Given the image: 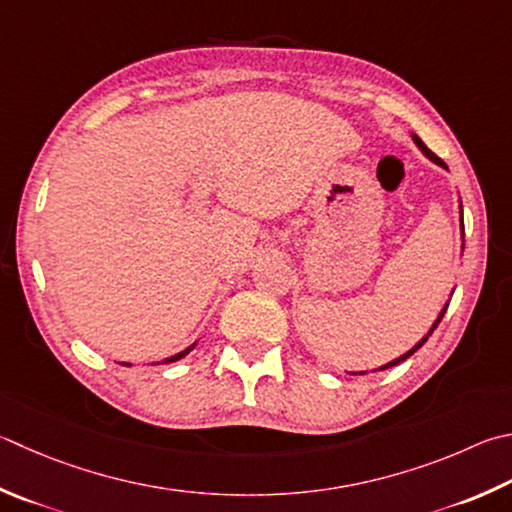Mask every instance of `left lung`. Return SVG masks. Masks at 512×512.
<instances>
[{
  "label": "left lung",
  "instance_id": "1",
  "mask_svg": "<svg viewBox=\"0 0 512 512\" xmlns=\"http://www.w3.org/2000/svg\"><path fill=\"white\" fill-rule=\"evenodd\" d=\"M412 138H414V143L418 145V150H421L425 156H427V159H430L432 163H436V165H441V167H445V170H448V165H445L441 159H439V156H436L434 152H430V150H427V145L421 141V138H418L416 134H412ZM461 203V201H459ZM461 208V206H459ZM461 237H463V210H461ZM445 311H448V304H445L443 306V309H441V313H439V318H436L434 320V324H432V329L430 331H427V336H423L421 340H418L416 342V345L410 349V351H407V353H403V356L401 358H396V360H392V362H387V365H383V367H378V371H383V369H389V367H394V365H398V362H403V360H407V358H410L412 356V353L414 351H418V349H421L423 345H425V342H427V338H430L432 336V333H434V329L436 327H439V322L443 320V315H445ZM360 374H365V371H360Z\"/></svg>",
  "mask_w": 512,
  "mask_h": 512
}]
</instances>
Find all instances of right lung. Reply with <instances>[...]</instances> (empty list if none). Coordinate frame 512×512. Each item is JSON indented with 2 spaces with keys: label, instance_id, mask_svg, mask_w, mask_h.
<instances>
[{
  "label": "right lung",
  "instance_id": "add662e5",
  "mask_svg": "<svg viewBox=\"0 0 512 512\" xmlns=\"http://www.w3.org/2000/svg\"><path fill=\"white\" fill-rule=\"evenodd\" d=\"M192 349H194V345H190L188 349H183V351H179V353H174V356H170V358H165V360H161V362H163V365H167V362H176V360H181L183 356H188V353H190ZM123 365H125V367H129V365H127V362H123Z\"/></svg>",
  "mask_w": 512,
  "mask_h": 512
}]
</instances>
